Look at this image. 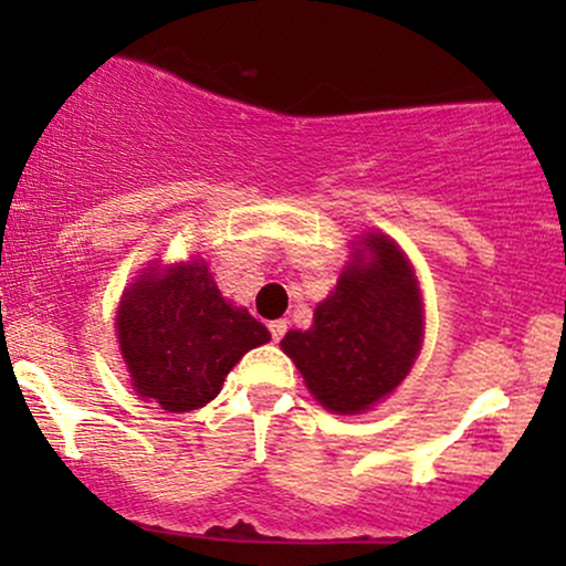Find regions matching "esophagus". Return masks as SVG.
<instances>
[{
    "instance_id": "34e87169",
    "label": "esophagus",
    "mask_w": 566,
    "mask_h": 566,
    "mask_svg": "<svg viewBox=\"0 0 566 566\" xmlns=\"http://www.w3.org/2000/svg\"><path fill=\"white\" fill-rule=\"evenodd\" d=\"M269 329H271V337H274V340H282L284 333H287V319H276V322H271V324H269Z\"/></svg>"
}]
</instances>
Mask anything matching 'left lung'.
Here are the masks:
<instances>
[{
  "label": "left lung",
  "instance_id": "left-lung-1",
  "mask_svg": "<svg viewBox=\"0 0 566 566\" xmlns=\"http://www.w3.org/2000/svg\"><path fill=\"white\" fill-rule=\"evenodd\" d=\"M365 249L370 258L356 250L333 295L316 305L314 327L282 340L308 391L340 415L391 394L423 343V303L405 252L380 233H369Z\"/></svg>",
  "mask_w": 566,
  "mask_h": 566
}]
</instances>
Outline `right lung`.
<instances>
[{"label": "right lung", "mask_w": 566, "mask_h": 566, "mask_svg": "<svg viewBox=\"0 0 566 566\" xmlns=\"http://www.w3.org/2000/svg\"><path fill=\"white\" fill-rule=\"evenodd\" d=\"M116 329L135 391L167 412L216 399L231 367L271 337L223 301L205 263L143 274L122 297Z\"/></svg>", "instance_id": "right-lung-1"}]
</instances>
